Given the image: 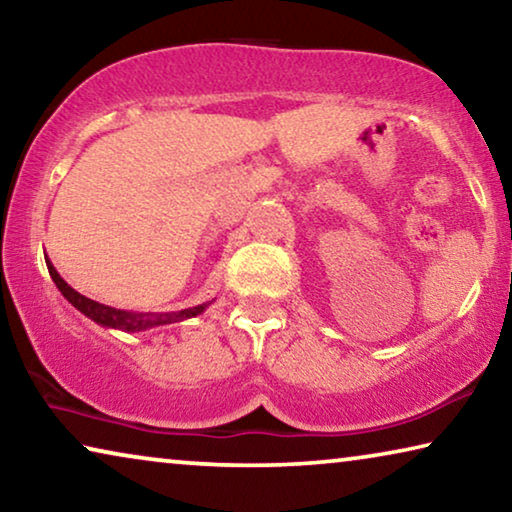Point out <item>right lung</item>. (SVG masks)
I'll use <instances>...</instances> for the list:
<instances>
[{
    "mask_svg": "<svg viewBox=\"0 0 512 512\" xmlns=\"http://www.w3.org/2000/svg\"><path fill=\"white\" fill-rule=\"evenodd\" d=\"M45 262H47V271H50L56 289H59L61 294L66 296L68 303L72 307H77L81 314L88 316V319L95 321L97 326H102V328L125 330V332H141V330H150V328H157V326H166V323L193 319V316L202 314L209 307V303H202V305H196V307H186V310H182V312H161V314L159 312L116 310V307L102 305V303H97V300L81 296L79 291L72 289L68 282L61 278L59 271L54 269V264L50 262V259L45 257Z\"/></svg>",
    "mask_w": 512,
    "mask_h": 512,
    "instance_id": "obj_1",
    "label": "right lung"
}]
</instances>
